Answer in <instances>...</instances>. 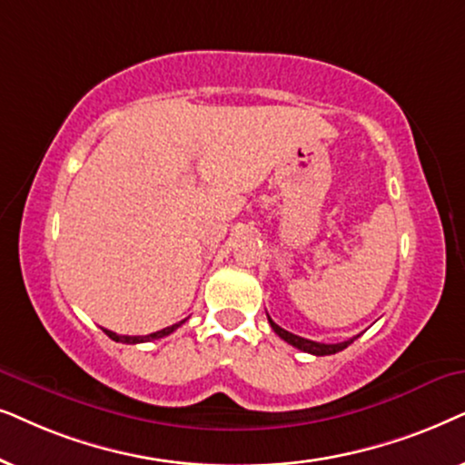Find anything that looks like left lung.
<instances>
[{
	"instance_id": "left-lung-1",
	"label": "left lung",
	"mask_w": 465,
	"mask_h": 465,
	"mask_svg": "<svg viewBox=\"0 0 465 465\" xmlns=\"http://www.w3.org/2000/svg\"><path fill=\"white\" fill-rule=\"evenodd\" d=\"M268 321H270V325H272V330H274L278 336H281L284 342H289L291 346H295V349H300V351H304V352H311V355H317V357H323V355H333V352H340V351H344L346 346H349L352 340L355 338H351V340H346V342H338V344H323V342H314V340H306V338H302V336H295V333H291V331H287V330H282L281 325H276L274 321H272L270 317H268Z\"/></svg>"
}]
</instances>
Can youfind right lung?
I'll list each match as a JSON object with an SVG mask.
<instances>
[{"mask_svg":"<svg viewBox=\"0 0 465 465\" xmlns=\"http://www.w3.org/2000/svg\"><path fill=\"white\" fill-rule=\"evenodd\" d=\"M184 321L187 319H183L181 323H174V325H170V327H165V330H159V331H154V333H148V336H119V333H114V331H110V330H104V333H106L108 338H113L114 342H123V344H138V342H151V340H159V338H163V336H170L172 331L174 330H178V327H181Z\"/></svg>","mask_w":465,"mask_h":465,"instance_id":"1","label":"right lung"}]
</instances>
